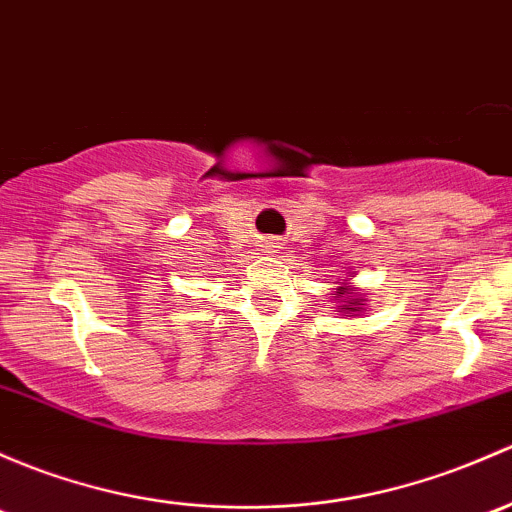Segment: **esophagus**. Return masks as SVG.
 <instances>
[{"mask_svg": "<svg viewBox=\"0 0 512 512\" xmlns=\"http://www.w3.org/2000/svg\"><path fill=\"white\" fill-rule=\"evenodd\" d=\"M265 247H267V252H277V247H279V245H277V242H267Z\"/></svg>", "mask_w": 512, "mask_h": 512, "instance_id": "esophagus-1", "label": "esophagus"}]
</instances>
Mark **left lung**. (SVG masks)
I'll return each mask as SVG.
<instances>
[{
	"mask_svg": "<svg viewBox=\"0 0 512 512\" xmlns=\"http://www.w3.org/2000/svg\"><path fill=\"white\" fill-rule=\"evenodd\" d=\"M341 284V287L336 289V304H338V311H341L343 316L353 314V316H360V311H365V294L360 292L358 287H351V282L348 279H343V282H336Z\"/></svg>",
	"mask_w": 512,
	"mask_h": 512,
	"instance_id": "8db88e82",
	"label": "left lung"
}]
</instances>
